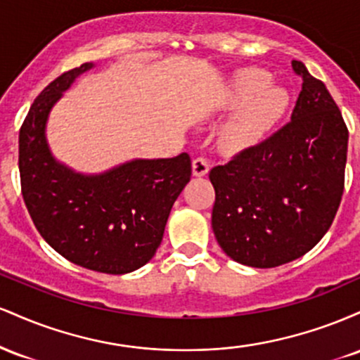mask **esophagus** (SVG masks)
Returning <instances> with one entry per match:
<instances>
[{
  "instance_id": "esophagus-1",
  "label": "esophagus",
  "mask_w": 360,
  "mask_h": 360,
  "mask_svg": "<svg viewBox=\"0 0 360 360\" xmlns=\"http://www.w3.org/2000/svg\"><path fill=\"white\" fill-rule=\"evenodd\" d=\"M208 171H210V164L208 160L203 159V157H198V159L193 160V176L203 177L208 174Z\"/></svg>"
}]
</instances>
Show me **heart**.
<instances>
[{"instance_id":"obj_1","label":"heart","mask_w":360,"mask_h":360,"mask_svg":"<svg viewBox=\"0 0 360 360\" xmlns=\"http://www.w3.org/2000/svg\"><path fill=\"white\" fill-rule=\"evenodd\" d=\"M223 110H237L223 123L218 143L225 154H240L259 146L284 117L288 91L271 84V76L259 68L237 71L226 86Z\"/></svg>"}]
</instances>
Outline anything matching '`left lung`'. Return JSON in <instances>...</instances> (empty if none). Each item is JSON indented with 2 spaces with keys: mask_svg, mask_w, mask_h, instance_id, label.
Segmentation results:
<instances>
[{
  "mask_svg": "<svg viewBox=\"0 0 360 360\" xmlns=\"http://www.w3.org/2000/svg\"><path fill=\"white\" fill-rule=\"evenodd\" d=\"M291 122L210 172L212 226L221 250L269 269L301 257L328 232L344 193L349 131L340 110L307 65Z\"/></svg>",
  "mask_w": 360,
  "mask_h": 360,
  "instance_id": "8db88e82",
  "label": "left lung"
}]
</instances>
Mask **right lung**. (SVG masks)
Here are the masks:
<instances>
[{
    "label": "right lung",
    "mask_w": 360,
    "mask_h": 360,
    "mask_svg": "<svg viewBox=\"0 0 360 360\" xmlns=\"http://www.w3.org/2000/svg\"><path fill=\"white\" fill-rule=\"evenodd\" d=\"M86 62L53 79L28 111L20 130V177L28 213L44 240L62 257L105 274L137 271L155 255L184 186L191 159H131L84 174L60 162L47 140L49 115Z\"/></svg>",
    "instance_id": "add662e5"
}]
</instances>
